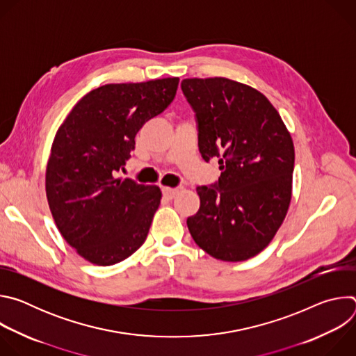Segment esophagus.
<instances>
[{
  "mask_svg": "<svg viewBox=\"0 0 356 356\" xmlns=\"http://www.w3.org/2000/svg\"><path fill=\"white\" fill-rule=\"evenodd\" d=\"M179 188H172V187H165L163 188V195L168 198V200H172L176 194H177Z\"/></svg>",
  "mask_w": 356,
  "mask_h": 356,
  "instance_id": "esophagus-1",
  "label": "esophagus"
}]
</instances>
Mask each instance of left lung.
<instances>
[{"mask_svg":"<svg viewBox=\"0 0 356 356\" xmlns=\"http://www.w3.org/2000/svg\"><path fill=\"white\" fill-rule=\"evenodd\" d=\"M198 124V150L218 159V183L197 187L200 209L187 218L195 243L225 262L257 257L284 221L291 200L294 145L270 101L225 77L184 79Z\"/></svg>","mask_w":356,"mask_h":356,"instance_id":"1","label":"left lung"}]
</instances>
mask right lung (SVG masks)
I'll return each mask as SVG.
<instances>
[{
  "label": "right lung",
  "mask_w": 356,
  "mask_h": 356,
  "mask_svg": "<svg viewBox=\"0 0 356 356\" xmlns=\"http://www.w3.org/2000/svg\"><path fill=\"white\" fill-rule=\"evenodd\" d=\"M179 77L106 84L87 92L59 127L46 166V197L65 241L98 266L145 242L161 204L158 186L117 177L142 125L172 103Z\"/></svg>",
  "instance_id": "obj_1"
}]
</instances>
